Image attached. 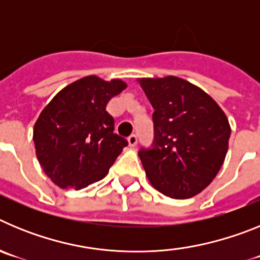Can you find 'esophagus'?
Masks as SVG:
<instances>
[{
	"label": "esophagus",
	"instance_id": "esophagus-1",
	"mask_svg": "<svg viewBox=\"0 0 260 260\" xmlns=\"http://www.w3.org/2000/svg\"><path fill=\"white\" fill-rule=\"evenodd\" d=\"M127 143H128V146H130V147H135V146H137V143H138L137 135H135V134L130 135V137L127 138Z\"/></svg>",
	"mask_w": 260,
	"mask_h": 260
}]
</instances>
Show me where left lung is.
Wrapping results in <instances>:
<instances>
[{"label":"left lung","instance_id":"obj_1","mask_svg":"<svg viewBox=\"0 0 260 260\" xmlns=\"http://www.w3.org/2000/svg\"><path fill=\"white\" fill-rule=\"evenodd\" d=\"M137 82L155 109V146L139 151L147 178L169 198L195 197L212 182L228 152L231 125L224 110L182 78Z\"/></svg>","mask_w":260,"mask_h":260}]
</instances>
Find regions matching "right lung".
<instances>
[{
    "instance_id": "1",
    "label": "right lung",
    "mask_w": 260,
    "mask_h": 260,
    "mask_svg": "<svg viewBox=\"0 0 260 260\" xmlns=\"http://www.w3.org/2000/svg\"><path fill=\"white\" fill-rule=\"evenodd\" d=\"M126 87L122 79L88 75L62 88L41 110L32 138L39 164L54 185L80 190L107 176L127 146L113 133L107 105Z\"/></svg>"
}]
</instances>
